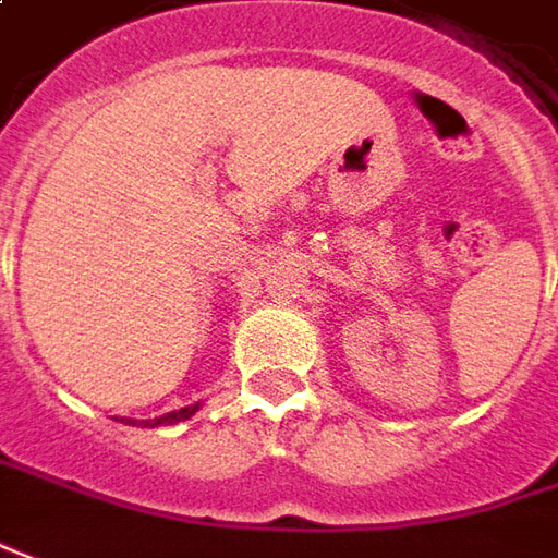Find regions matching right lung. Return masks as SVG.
I'll list each match as a JSON object with an SVG mask.
<instances>
[{
  "label": "right lung",
  "instance_id": "add662e5",
  "mask_svg": "<svg viewBox=\"0 0 558 558\" xmlns=\"http://www.w3.org/2000/svg\"><path fill=\"white\" fill-rule=\"evenodd\" d=\"M195 412H198V407H185L180 409V412H168V415H161V418H155V422H140V427H149V424H155V427H161V424H180L185 422V418H192ZM121 422L134 424L131 418H121Z\"/></svg>",
  "mask_w": 558,
  "mask_h": 558
}]
</instances>
